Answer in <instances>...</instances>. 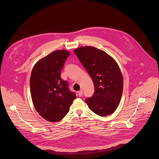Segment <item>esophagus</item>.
Instances as JSON below:
<instances>
[{
	"mask_svg": "<svg viewBox=\"0 0 159 159\" xmlns=\"http://www.w3.org/2000/svg\"><path fill=\"white\" fill-rule=\"evenodd\" d=\"M82 94H83V91H82V89H80V90L78 92V95H79V96L81 97V96H82Z\"/></svg>",
	"mask_w": 159,
	"mask_h": 159,
	"instance_id": "34e87169",
	"label": "esophagus"
}]
</instances>
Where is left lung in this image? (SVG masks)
I'll list each match as a JSON object with an SVG mask.
<instances>
[{
  "mask_svg": "<svg viewBox=\"0 0 159 159\" xmlns=\"http://www.w3.org/2000/svg\"><path fill=\"white\" fill-rule=\"evenodd\" d=\"M74 52L94 84L93 96L85 99L88 107L101 116L112 114L123 91V75L117 63L105 52L94 47H81Z\"/></svg>",
  "mask_w": 159,
  "mask_h": 159,
  "instance_id": "left-lung-1",
  "label": "left lung"
}]
</instances>
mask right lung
Masks as SVG:
<instances>
[{"label": "right lung", "mask_w": 159, "mask_h": 159, "mask_svg": "<svg viewBox=\"0 0 159 159\" xmlns=\"http://www.w3.org/2000/svg\"><path fill=\"white\" fill-rule=\"evenodd\" d=\"M70 53L65 50L53 51L39 60L32 71L30 87L33 104L39 115L49 122L61 120L76 98L68 82L61 78Z\"/></svg>", "instance_id": "1"}]
</instances>
